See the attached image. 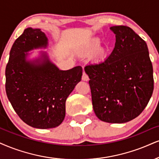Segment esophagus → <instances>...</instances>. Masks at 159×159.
I'll use <instances>...</instances> for the list:
<instances>
[{
	"label": "esophagus",
	"instance_id": "1",
	"mask_svg": "<svg viewBox=\"0 0 159 159\" xmlns=\"http://www.w3.org/2000/svg\"><path fill=\"white\" fill-rule=\"evenodd\" d=\"M89 80V76L86 74L85 72H83V81H88V80Z\"/></svg>",
	"mask_w": 159,
	"mask_h": 159
}]
</instances>
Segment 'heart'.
<instances>
[{"instance_id":"heart-1","label":"heart","mask_w":159,"mask_h":159,"mask_svg":"<svg viewBox=\"0 0 159 159\" xmlns=\"http://www.w3.org/2000/svg\"><path fill=\"white\" fill-rule=\"evenodd\" d=\"M101 45V41L99 40V39L94 38L93 40H91V42L89 43V49L91 52H94L97 49L99 48V47Z\"/></svg>"}]
</instances>
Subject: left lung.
I'll list each match as a JSON object with an SVG mask.
<instances>
[{
  "label": "left lung",
  "mask_w": 159,
  "mask_h": 159,
  "mask_svg": "<svg viewBox=\"0 0 159 159\" xmlns=\"http://www.w3.org/2000/svg\"><path fill=\"white\" fill-rule=\"evenodd\" d=\"M115 47L102 62L85 67L93 108L100 120L125 123L144 111L153 91V70L147 43L130 27L115 25Z\"/></svg>",
  "instance_id": "8db88e82"
}]
</instances>
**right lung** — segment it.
Instances as JSON below:
<instances>
[{"instance_id": "right-lung-1", "label": "right lung", "mask_w": 159, "mask_h": 159, "mask_svg": "<svg viewBox=\"0 0 159 159\" xmlns=\"http://www.w3.org/2000/svg\"><path fill=\"white\" fill-rule=\"evenodd\" d=\"M47 46L48 38L40 29H25L13 43L6 67V92L11 106L25 124L39 129L61 124L66 99L83 75L81 66L60 70L46 52L27 60L26 52Z\"/></svg>"}]
</instances>
